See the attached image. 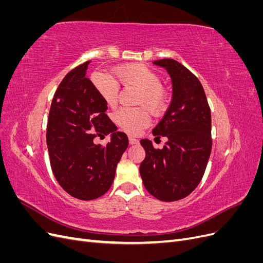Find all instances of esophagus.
<instances>
[{
  "instance_id": "esophagus-1",
  "label": "esophagus",
  "mask_w": 263,
  "mask_h": 263,
  "mask_svg": "<svg viewBox=\"0 0 263 263\" xmlns=\"http://www.w3.org/2000/svg\"><path fill=\"white\" fill-rule=\"evenodd\" d=\"M129 144L130 145H137V144H139V140L136 139L135 137H129Z\"/></svg>"
}]
</instances>
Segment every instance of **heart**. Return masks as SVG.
Returning <instances> with one entry per match:
<instances>
[{"mask_svg":"<svg viewBox=\"0 0 263 263\" xmlns=\"http://www.w3.org/2000/svg\"><path fill=\"white\" fill-rule=\"evenodd\" d=\"M113 73L121 84L134 85L140 90L138 104L145 105L155 114L165 108L168 94L160 85V79L155 71L140 63H130L116 68ZM114 78L105 74L95 76L93 80L95 89L108 106H114L117 103L118 84ZM114 118L116 124L130 135L139 134L150 123V116L145 107L122 108Z\"/></svg>","mask_w":263,"mask_h":263,"instance_id":"1","label":"heart"}]
</instances>
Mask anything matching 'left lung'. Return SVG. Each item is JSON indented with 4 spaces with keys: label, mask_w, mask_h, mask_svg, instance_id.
Returning a JSON list of instances; mask_svg holds the SVG:
<instances>
[{
    "label": "left lung",
    "mask_w": 263,
    "mask_h": 263,
    "mask_svg": "<svg viewBox=\"0 0 263 263\" xmlns=\"http://www.w3.org/2000/svg\"><path fill=\"white\" fill-rule=\"evenodd\" d=\"M164 68L172 82V100L155 127L154 136L166 137L162 149L141 139L146 151L139 172L148 192L163 202L190 195L201 182L212 150V117L198 79L173 59L154 61Z\"/></svg>",
    "instance_id": "8db88e82"
}]
</instances>
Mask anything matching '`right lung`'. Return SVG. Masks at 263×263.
Instances as JSON below:
<instances>
[{
	"label": "right lung",
	"instance_id": "add662e5",
	"mask_svg": "<svg viewBox=\"0 0 263 263\" xmlns=\"http://www.w3.org/2000/svg\"><path fill=\"white\" fill-rule=\"evenodd\" d=\"M86 61L71 70L55 91L47 125V147L55 180L68 194L82 201L104 195L128 147L127 135L105 114L106 102L86 78ZM110 135L106 146L97 136Z\"/></svg>",
	"mask_w": 263,
	"mask_h": 263
}]
</instances>
